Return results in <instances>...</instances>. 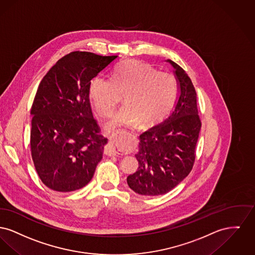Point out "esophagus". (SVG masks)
I'll list each match as a JSON object with an SVG mask.
<instances>
[{
  "mask_svg": "<svg viewBox=\"0 0 255 255\" xmlns=\"http://www.w3.org/2000/svg\"><path fill=\"white\" fill-rule=\"evenodd\" d=\"M117 138H118V133L112 134L109 137V142L108 145L105 148V152L108 155H117L119 154V150L117 147Z\"/></svg>",
  "mask_w": 255,
  "mask_h": 255,
  "instance_id": "obj_1",
  "label": "esophagus"
}]
</instances>
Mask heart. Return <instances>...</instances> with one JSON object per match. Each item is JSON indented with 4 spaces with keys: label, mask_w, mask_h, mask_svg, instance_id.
I'll return each mask as SVG.
<instances>
[{
    "label": "heart",
    "mask_w": 255,
    "mask_h": 255,
    "mask_svg": "<svg viewBox=\"0 0 255 255\" xmlns=\"http://www.w3.org/2000/svg\"><path fill=\"white\" fill-rule=\"evenodd\" d=\"M90 98L101 117L107 118L121 102L125 105L109 121V131L119 128L154 124L169 111L176 94V81L167 72L156 71L143 61L129 60L116 66L111 80L96 77L90 83Z\"/></svg>",
    "instance_id": "obj_1"
}]
</instances>
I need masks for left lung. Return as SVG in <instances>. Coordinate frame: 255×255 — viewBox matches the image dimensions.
Wrapping results in <instances>:
<instances>
[{"label": "left lung", "instance_id": "obj_1", "mask_svg": "<svg viewBox=\"0 0 255 255\" xmlns=\"http://www.w3.org/2000/svg\"><path fill=\"white\" fill-rule=\"evenodd\" d=\"M174 68L178 96L173 111L163 122L140 135L138 170L127 178L134 192L159 196L179 184L193 169L201 121L196 89L186 72L168 59Z\"/></svg>", "mask_w": 255, "mask_h": 255}]
</instances>
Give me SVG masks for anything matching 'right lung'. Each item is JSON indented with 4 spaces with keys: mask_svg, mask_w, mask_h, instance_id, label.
Masks as SVG:
<instances>
[{
    "mask_svg": "<svg viewBox=\"0 0 255 255\" xmlns=\"http://www.w3.org/2000/svg\"><path fill=\"white\" fill-rule=\"evenodd\" d=\"M116 60L117 55L72 52L42 79L30 109V150L47 187L72 192L92 179L108 139L92 114L90 83Z\"/></svg>",
    "mask_w": 255,
    "mask_h": 255,
    "instance_id": "1",
    "label": "right lung"
}]
</instances>
